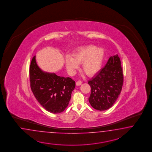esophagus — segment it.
<instances>
[{"label": "esophagus", "mask_w": 152, "mask_h": 152, "mask_svg": "<svg viewBox=\"0 0 152 152\" xmlns=\"http://www.w3.org/2000/svg\"><path fill=\"white\" fill-rule=\"evenodd\" d=\"M82 83H83V82L81 81H78L76 83V84L77 86H80L82 84Z\"/></svg>", "instance_id": "esophagus-1"}]
</instances>
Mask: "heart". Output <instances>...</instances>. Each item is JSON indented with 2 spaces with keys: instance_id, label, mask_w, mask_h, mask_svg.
<instances>
[{
  "instance_id": "b5f03b06",
  "label": "heart",
  "mask_w": 152,
  "mask_h": 152,
  "mask_svg": "<svg viewBox=\"0 0 152 152\" xmlns=\"http://www.w3.org/2000/svg\"><path fill=\"white\" fill-rule=\"evenodd\" d=\"M104 57V51L101 48L94 46L80 48L73 54V57L66 58V66L72 72L78 68V64H83L82 69L88 76L97 74L101 67Z\"/></svg>"
}]
</instances>
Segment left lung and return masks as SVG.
I'll return each mask as SVG.
<instances>
[{"instance_id":"left-lung-1","label":"left lung","mask_w":152,"mask_h":152,"mask_svg":"<svg viewBox=\"0 0 152 152\" xmlns=\"http://www.w3.org/2000/svg\"><path fill=\"white\" fill-rule=\"evenodd\" d=\"M124 77L118 55L111 56L106 64L89 80L91 94L88 101L97 110H106L115 102L122 89Z\"/></svg>"}]
</instances>
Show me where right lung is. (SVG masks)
Instances as JSON below:
<instances>
[{
  "mask_svg": "<svg viewBox=\"0 0 152 152\" xmlns=\"http://www.w3.org/2000/svg\"><path fill=\"white\" fill-rule=\"evenodd\" d=\"M29 78L34 96L46 110L58 114L65 110L75 88L72 78L43 71L37 65L36 56L30 65Z\"/></svg>",
  "mask_w": 152,
  "mask_h": 152,
  "instance_id": "obj_1",
  "label": "right lung"
}]
</instances>
